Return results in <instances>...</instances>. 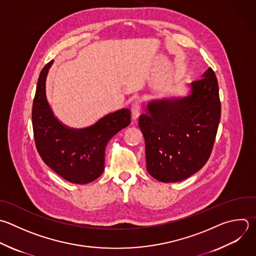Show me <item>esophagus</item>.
I'll list each match as a JSON object with an SVG mask.
<instances>
[{
	"label": "esophagus",
	"instance_id": "34e87169",
	"mask_svg": "<svg viewBox=\"0 0 256 256\" xmlns=\"http://www.w3.org/2000/svg\"><path fill=\"white\" fill-rule=\"evenodd\" d=\"M140 112H141V105L139 101H135L132 104L131 107V113H132V119L133 120H137L138 117L140 116Z\"/></svg>",
	"mask_w": 256,
	"mask_h": 256
}]
</instances>
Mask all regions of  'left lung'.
<instances>
[{"label":"left lung","instance_id":"obj_1","mask_svg":"<svg viewBox=\"0 0 256 256\" xmlns=\"http://www.w3.org/2000/svg\"><path fill=\"white\" fill-rule=\"evenodd\" d=\"M184 97L153 100L139 117L148 173L161 182L182 181L209 159L221 104L217 78L208 68Z\"/></svg>","mask_w":256,"mask_h":256}]
</instances>
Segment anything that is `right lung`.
Listing matches in <instances>:
<instances>
[{
	"instance_id": "right-lung-1",
	"label": "right lung",
	"mask_w": 256,
	"mask_h": 256,
	"mask_svg": "<svg viewBox=\"0 0 256 256\" xmlns=\"http://www.w3.org/2000/svg\"><path fill=\"white\" fill-rule=\"evenodd\" d=\"M53 62L41 71L33 102L36 147L43 161L62 178L75 184H87L103 173L107 143L130 124L131 112L118 110L82 129L64 125L54 115L46 96V79Z\"/></svg>"
}]
</instances>
